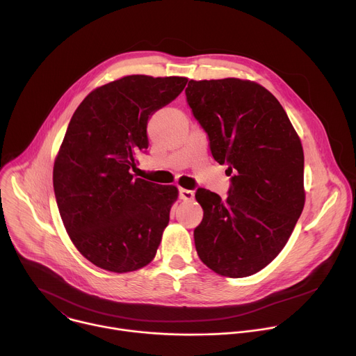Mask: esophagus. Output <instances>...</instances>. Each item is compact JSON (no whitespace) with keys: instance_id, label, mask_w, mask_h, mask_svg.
Wrapping results in <instances>:
<instances>
[{"instance_id":"obj_1","label":"esophagus","mask_w":356,"mask_h":356,"mask_svg":"<svg viewBox=\"0 0 356 356\" xmlns=\"http://www.w3.org/2000/svg\"><path fill=\"white\" fill-rule=\"evenodd\" d=\"M179 197L180 200L183 201H191L194 198V194L191 190H187V188H179Z\"/></svg>"}]
</instances>
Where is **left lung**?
<instances>
[{
    "mask_svg": "<svg viewBox=\"0 0 356 356\" xmlns=\"http://www.w3.org/2000/svg\"><path fill=\"white\" fill-rule=\"evenodd\" d=\"M186 99L213 158L234 172L225 200L195 191L204 211L195 250L218 275L250 276L279 255L302 211L300 138L276 97L253 81L190 80Z\"/></svg>",
    "mask_w": 356,
    "mask_h": 356,
    "instance_id": "obj_1",
    "label": "left lung"
}]
</instances>
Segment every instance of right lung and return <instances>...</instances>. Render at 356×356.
Here are the masks:
<instances>
[{
  "instance_id": "add662e5",
  "label": "right lung",
  "mask_w": 356,
  "mask_h": 356,
  "mask_svg": "<svg viewBox=\"0 0 356 356\" xmlns=\"http://www.w3.org/2000/svg\"><path fill=\"white\" fill-rule=\"evenodd\" d=\"M186 77L127 76L91 91L74 111L54 166L65 228L81 255L115 273L155 258L175 186L135 179L147 121L183 91Z\"/></svg>"
}]
</instances>
